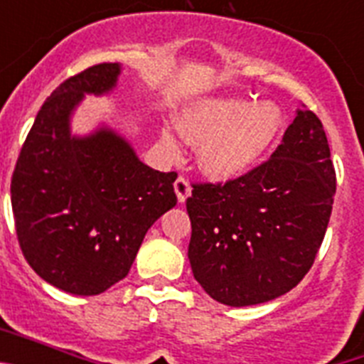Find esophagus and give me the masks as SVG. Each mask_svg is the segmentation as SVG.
Segmentation results:
<instances>
[{
	"label": "esophagus",
	"mask_w": 364,
	"mask_h": 364,
	"mask_svg": "<svg viewBox=\"0 0 364 364\" xmlns=\"http://www.w3.org/2000/svg\"><path fill=\"white\" fill-rule=\"evenodd\" d=\"M175 193H176V198H178L180 204H182V202H186V198L189 197V193H191V186H189V182L184 178V176H178V178L175 180Z\"/></svg>",
	"instance_id": "esophagus-1"
}]
</instances>
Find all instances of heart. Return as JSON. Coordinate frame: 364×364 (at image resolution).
<instances>
[{
    "mask_svg": "<svg viewBox=\"0 0 364 364\" xmlns=\"http://www.w3.org/2000/svg\"><path fill=\"white\" fill-rule=\"evenodd\" d=\"M180 129L198 140V164L211 178L231 180L252 171L272 149L282 129V111L273 102L215 98L182 114ZM164 142L175 140L164 133Z\"/></svg>",
    "mask_w": 364,
    "mask_h": 364,
    "instance_id": "obj_1",
    "label": "heart"
}]
</instances>
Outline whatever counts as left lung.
I'll list each match as a JSON object with an SVG mask.
<instances>
[{
    "label": "left lung",
    "instance_id": "1",
    "mask_svg": "<svg viewBox=\"0 0 364 364\" xmlns=\"http://www.w3.org/2000/svg\"><path fill=\"white\" fill-rule=\"evenodd\" d=\"M333 195L326 133L302 105L266 162L224 184H193L186 208L197 282L228 306H252L290 291L314 264Z\"/></svg>",
    "mask_w": 364,
    "mask_h": 364
}]
</instances>
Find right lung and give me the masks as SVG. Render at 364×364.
<instances>
[{"label":"right lung","instance_id":"add662e5","mask_svg":"<svg viewBox=\"0 0 364 364\" xmlns=\"http://www.w3.org/2000/svg\"><path fill=\"white\" fill-rule=\"evenodd\" d=\"M118 74V63H98L60 83L12 173L19 247L43 281L67 294L98 295L122 281L147 230L176 204V173L151 169L117 133L70 136L83 95L109 92Z\"/></svg>","mask_w":364,"mask_h":364}]
</instances>
